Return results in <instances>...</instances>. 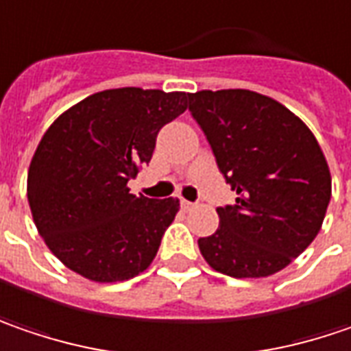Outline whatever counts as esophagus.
<instances>
[{"instance_id":"1","label":"esophagus","mask_w":351,"mask_h":351,"mask_svg":"<svg viewBox=\"0 0 351 351\" xmlns=\"http://www.w3.org/2000/svg\"><path fill=\"white\" fill-rule=\"evenodd\" d=\"M193 207H195V203L187 202V199H182V209H184V211H191Z\"/></svg>"}]
</instances>
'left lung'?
<instances>
[{
    "mask_svg": "<svg viewBox=\"0 0 351 351\" xmlns=\"http://www.w3.org/2000/svg\"><path fill=\"white\" fill-rule=\"evenodd\" d=\"M189 112L202 126L235 205L197 241L207 265L233 278L282 271L318 235L332 197L322 148L287 106L245 88L199 90Z\"/></svg>",
    "mask_w": 351,
    "mask_h": 351,
    "instance_id": "8db88e82",
    "label": "left lung"
}]
</instances>
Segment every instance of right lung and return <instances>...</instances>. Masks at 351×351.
<instances>
[{
    "instance_id": "1",
    "label": "right lung",
    "mask_w": 351,
    "mask_h": 351,
    "mask_svg": "<svg viewBox=\"0 0 351 351\" xmlns=\"http://www.w3.org/2000/svg\"><path fill=\"white\" fill-rule=\"evenodd\" d=\"M185 93L136 86L90 95L45 132L27 176L39 235L62 265L95 282L144 272L180 211V199L130 193L156 136L184 114Z\"/></svg>"
}]
</instances>
